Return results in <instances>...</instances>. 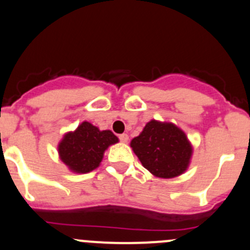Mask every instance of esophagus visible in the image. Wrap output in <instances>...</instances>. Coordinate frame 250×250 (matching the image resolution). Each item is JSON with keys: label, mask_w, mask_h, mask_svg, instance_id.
<instances>
[{"label": "esophagus", "mask_w": 250, "mask_h": 250, "mask_svg": "<svg viewBox=\"0 0 250 250\" xmlns=\"http://www.w3.org/2000/svg\"><path fill=\"white\" fill-rule=\"evenodd\" d=\"M120 140L122 141V143H128V140H129V137H128V134L123 133V134L120 135Z\"/></svg>", "instance_id": "34e87169"}]
</instances>
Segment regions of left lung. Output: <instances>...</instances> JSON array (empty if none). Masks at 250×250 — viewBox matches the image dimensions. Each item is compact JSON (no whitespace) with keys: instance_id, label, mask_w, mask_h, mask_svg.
I'll return each mask as SVG.
<instances>
[{"instance_id":"8db88e82","label":"left lung","mask_w":250,"mask_h":250,"mask_svg":"<svg viewBox=\"0 0 250 250\" xmlns=\"http://www.w3.org/2000/svg\"><path fill=\"white\" fill-rule=\"evenodd\" d=\"M144 168L157 178L181 175L190 166L193 147L185 132L172 122L151 120L130 141Z\"/></svg>"}]
</instances>
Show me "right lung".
Listing matches in <instances>:
<instances>
[{
  "mask_svg": "<svg viewBox=\"0 0 250 250\" xmlns=\"http://www.w3.org/2000/svg\"><path fill=\"white\" fill-rule=\"evenodd\" d=\"M116 143L118 138L111 130H100L83 121L76 129L65 133L58 144V153L69 170L85 174L99 167L105 151Z\"/></svg>",
  "mask_w": 250,
  "mask_h": 250,
  "instance_id": "add662e5",
  "label": "right lung"
}]
</instances>
